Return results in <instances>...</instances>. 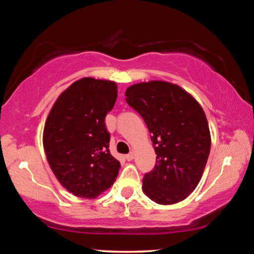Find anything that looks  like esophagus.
Segmentation results:
<instances>
[{
    "label": "esophagus",
    "instance_id": "obj_1",
    "mask_svg": "<svg viewBox=\"0 0 254 254\" xmlns=\"http://www.w3.org/2000/svg\"><path fill=\"white\" fill-rule=\"evenodd\" d=\"M133 158H134V153H133L132 151L130 152V153H127V156H126V159L127 161H132L133 160Z\"/></svg>",
    "mask_w": 254,
    "mask_h": 254
}]
</instances>
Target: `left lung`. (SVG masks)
Wrapping results in <instances>:
<instances>
[{
	"mask_svg": "<svg viewBox=\"0 0 254 254\" xmlns=\"http://www.w3.org/2000/svg\"><path fill=\"white\" fill-rule=\"evenodd\" d=\"M126 96L147 124L157 154L154 169L143 178L144 194L160 205L187 198L203 176L210 151L204 110L190 94L169 81L134 84Z\"/></svg>",
	"mask_w": 254,
	"mask_h": 254,
	"instance_id": "obj_1",
	"label": "left lung"
}]
</instances>
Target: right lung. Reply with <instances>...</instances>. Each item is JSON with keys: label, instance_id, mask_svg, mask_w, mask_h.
<instances>
[{"label": "right lung", "instance_id": "right-lung-1", "mask_svg": "<svg viewBox=\"0 0 254 254\" xmlns=\"http://www.w3.org/2000/svg\"><path fill=\"white\" fill-rule=\"evenodd\" d=\"M118 97L112 80L85 77L60 94L46 120L47 160L64 188L94 199L114 184L120 162L109 149L105 117Z\"/></svg>", "mask_w": 254, "mask_h": 254}]
</instances>
